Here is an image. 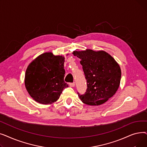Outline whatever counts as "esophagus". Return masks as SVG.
Here are the masks:
<instances>
[{"label": "esophagus", "instance_id": "obj_1", "mask_svg": "<svg viewBox=\"0 0 147 147\" xmlns=\"http://www.w3.org/2000/svg\"><path fill=\"white\" fill-rule=\"evenodd\" d=\"M69 86H70L71 87H74L75 86V83L73 82V83H69Z\"/></svg>", "mask_w": 147, "mask_h": 147}]
</instances>
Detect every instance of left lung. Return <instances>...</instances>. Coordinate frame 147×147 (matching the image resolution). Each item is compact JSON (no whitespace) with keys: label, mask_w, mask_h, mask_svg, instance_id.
I'll return each instance as SVG.
<instances>
[{"label":"left lung","mask_w":147,"mask_h":147,"mask_svg":"<svg viewBox=\"0 0 147 147\" xmlns=\"http://www.w3.org/2000/svg\"><path fill=\"white\" fill-rule=\"evenodd\" d=\"M79 58L87 80V90L79 96L89 105H99L107 102L118 90L121 80L119 64L109 53L104 51H74Z\"/></svg>","instance_id":"obj_1"}]
</instances>
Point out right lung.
<instances>
[{
	"instance_id": "add662e5",
	"label": "right lung",
	"mask_w": 147,
	"mask_h": 147,
	"mask_svg": "<svg viewBox=\"0 0 147 147\" xmlns=\"http://www.w3.org/2000/svg\"><path fill=\"white\" fill-rule=\"evenodd\" d=\"M64 57L43 53L28 65L25 74V86L35 101L51 104L59 99L62 91L68 87L64 81Z\"/></svg>"
}]
</instances>
